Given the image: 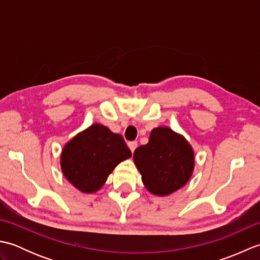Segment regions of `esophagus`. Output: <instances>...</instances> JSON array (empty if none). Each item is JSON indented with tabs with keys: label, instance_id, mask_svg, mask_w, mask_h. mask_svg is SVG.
Masks as SVG:
<instances>
[{
	"label": "esophagus",
	"instance_id": "1",
	"mask_svg": "<svg viewBox=\"0 0 260 260\" xmlns=\"http://www.w3.org/2000/svg\"><path fill=\"white\" fill-rule=\"evenodd\" d=\"M128 147H129V150L132 152H134L136 150V147H137V142H129L128 143Z\"/></svg>",
	"mask_w": 260,
	"mask_h": 260
}]
</instances>
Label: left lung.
<instances>
[{
    "label": "left lung",
    "mask_w": 260,
    "mask_h": 260,
    "mask_svg": "<svg viewBox=\"0 0 260 260\" xmlns=\"http://www.w3.org/2000/svg\"><path fill=\"white\" fill-rule=\"evenodd\" d=\"M146 190L167 197L182 189L194 171V151L185 137L167 126L153 128L146 145L133 154Z\"/></svg>",
    "instance_id": "1"
}]
</instances>
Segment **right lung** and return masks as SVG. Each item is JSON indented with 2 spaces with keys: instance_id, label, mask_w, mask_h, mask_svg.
Returning a JSON list of instances; mask_svg holds the SVG:
<instances>
[{
  "instance_id": "right-lung-1",
  "label": "right lung",
  "mask_w": 260,
  "mask_h": 260,
  "mask_svg": "<svg viewBox=\"0 0 260 260\" xmlns=\"http://www.w3.org/2000/svg\"><path fill=\"white\" fill-rule=\"evenodd\" d=\"M132 152L119 134L102 124H92L66 143L60 167L69 183L82 193H95L106 183L117 165Z\"/></svg>"
}]
</instances>
